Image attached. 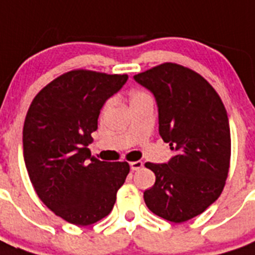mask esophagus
Returning <instances> with one entry per match:
<instances>
[{
	"instance_id": "34e87169",
	"label": "esophagus",
	"mask_w": 255,
	"mask_h": 255,
	"mask_svg": "<svg viewBox=\"0 0 255 255\" xmlns=\"http://www.w3.org/2000/svg\"><path fill=\"white\" fill-rule=\"evenodd\" d=\"M130 167H131L132 171H138L139 168L143 167V162H141V161L130 162Z\"/></svg>"
}]
</instances>
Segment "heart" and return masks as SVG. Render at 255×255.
<instances>
[{
	"label": "heart",
	"instance_id": "b5f03b06",
	"mask_svg": "<svg viewBox=\"0 0 255 255\" xmlns=\"http://www.w3.org/2000/svg\"><path fill=\"white\" fill-rule=\"evenodd\" d=\"M144 96H147L145 93H143V92H134V93L131 94V97H130V101H134V100H138V98H140V97H144ZM108 106H110V102L106 103L105 108H107Z\"/></svg>",
	"mask_w": 255,
	"mask_h": 255
}]
</instances>
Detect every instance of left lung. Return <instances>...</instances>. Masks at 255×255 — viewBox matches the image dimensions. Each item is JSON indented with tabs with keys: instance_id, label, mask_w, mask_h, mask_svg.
Returning <instances> with one entry per match:
<instances>
[{
	"instance_id": "8db88e82",
	"label": "left lung",
	"mask_w": 255,
	"mask_h": 255,
	"mask_svg": "<svg viewBox=\"0 0 255 255\" xmlns=\"http://www.w3.org/2000/svg\"><path fill=\"white\" fill-rule=\"evenodd\" d=\"M134 79L154 96L159 135L175 152L167 163H145L155 182L144 202L154 215L181 224L224 190L231 157L226 108L203 76L181 65L164 62Z\"/></svg>"
}]
</instances>
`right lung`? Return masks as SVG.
<instances>
[{
	"label": "right lung",
	"instance_id": "1",
	"mask_svg": "<svg viewBox=\"0 0 255 255\" xmlns=\"http://www.w3.org/2000/svg\"><path fill=\"white\" fill-rule=\"evenodd\" d=\"M128 75L71 70L34 97L22 129L24 161L35 193L56 216L88 226L110 215L128 162H105L88 145L106 101Z\"/></svg>",
	"mask_w": 255,
	"mask_h": 255
}]
</instances>
